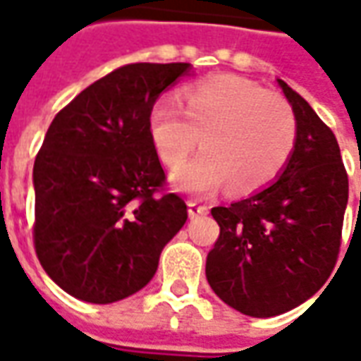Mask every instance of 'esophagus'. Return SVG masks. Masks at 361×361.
<instances>
[{
  "label": "esophagus",
  "instance_id": "34e87169",
  "mask_svg": "<svg viewBox=\"0 0 361 361\" xmlns=\"http://www.w3.org/2000/svg\"><path fill=\"white\" fill-rule=\"evenodd\" d=\"M188 212L191 219H195V216H203L209 212V207L207 204H201L199 201H188Z\"/></svg>",
  "mask_w": 361,
  "mask_h": 361
}]
</instances>
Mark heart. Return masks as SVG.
Returning <instances> with one entry per match:
<instances>
[{"instance_id":"heart-1","label":"heart","mask_w":361,"mask_h":361,"mask_svg":"<svg viewBox=\"0 0 361 361\" xmlns=\"http://www.w3.org/2000/svg\"><path fill=\"white\" fill-rule=\"evenodd\" d=\"M178 106L162 98L149 118L152 149L160 162L178 168L201 139L203 152L172 176L173 188L211 195L224 185L250 193L284 170L298 139V123L284 98L235 75L189 85Z\"/></svg>"}]
</instances>
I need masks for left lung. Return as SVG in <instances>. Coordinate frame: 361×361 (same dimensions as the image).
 Here are the masks:
<instances>
[{
    "label": "left lung",
    "mask_w": 361,
    "mask_h": 361,
    "mask_svg": "<svg viewBox=\"0 0 361 361\" xmlns=\"http://www.w3.org/2000/svg\"><path fill=\"white\" fill-rule=\"evenodd\" d=\"M298 123L292 157L271 185L214 207L220 235L207 255V280L243 315L274 317L323 286L341 251L348 176L336 137L310 104L280 81Z\"/></svg>",
    "instance_id": "obj_1"
}]
</instances>
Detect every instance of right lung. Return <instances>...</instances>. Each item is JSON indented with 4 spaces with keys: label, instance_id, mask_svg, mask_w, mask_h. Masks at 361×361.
I'll list each match as a JSON object with an SVG mask.
<instances>
[{
    "label": "right lung",
    "instance_id": "add662e5",
    "mask_svg": "<svg viewBox=\"0 0 361 361\" xmlns=\"http://www.w3.org/2000/svg\"><path fill=\"white\" fill-rule=\"evenodd\" d=\"M191 63H129L58 111L32 170L35 250L61 290L90 303L139 292L188 204L164 193L149 118Z\"/></svg>",
    "mask_w": 361,
    "mask_h": 361
}]
</instances>
